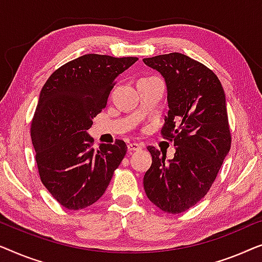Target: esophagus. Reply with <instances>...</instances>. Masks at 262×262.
<instances>
[{
  "label": "esophagus",
  "mask_w": 262,
  "mask_h": 262,
  "mask_svg": "<svg viewBox=\"0 0 262 262\" xmlns=\"http://www.w3.org/2000/svg\"><path fill=\"white\" fill-rule=\"evenodd\" d=\"M127 147H128V152H129V153L139 152V150L142 149V145H140V143H135V142L129 143V145H128Z\"/></svg>",
  "instance_id": "34e87169"
}]
</instances>
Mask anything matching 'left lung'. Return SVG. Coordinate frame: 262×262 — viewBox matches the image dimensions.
<instances>
[{"instance_id": "1", "label": "left lung", "mask_w": 262, "mask_h": 262, "mask_svg": "<svg viewBox=\"0 0 262 262\" xmlns=\"http://www.w3.org/2000/svg\"><path fill=\"white\" fill-rule=\"evenodd\" d=\"M143 62L166 83L168 113L161 134L176 146L171 160H165L166 153L147 147L152 165L143 187L163 211L184 212L208 193L229 153L226 95L215 73L185 54H163Z\"/></svg>"}]
</instances>
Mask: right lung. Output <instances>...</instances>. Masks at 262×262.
Returning a JSON list of instances; mask_svg holds the SVG:
<instances>
[{"instance_id":"add662e5","label":"right lung","mask_w":262,"mask_h":262,"mask_svg":"<svg viewBox=\"0 0 262 262\" xmlns=\"http://www.w3.org/2000/svg\"><path fill=\"white\" fill-rule=\"evenodd\" d=\"M136 60L85 54L56 70L42 86L32 121V142L40 179L66 209L96 203L126 156L122 140L94 149L88 130L105 108L117 76Z\"/></svg>"}]
</instances>
